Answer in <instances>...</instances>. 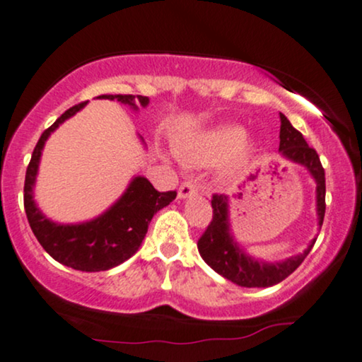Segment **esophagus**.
I'll list each match as a JSON object with an SVG mask.
<instances>
[{"instance_id": "1", "label": "esophagus", "mask_w": 362, "mask_h": 362, "mask_svg": "<svg viewBox=\"0 0 362 362\" xmlns=\"http://www.w3.org/2000/svg\"><path fill=\"white\" fill-rule=\"evenodd\" d=\"M197 185L194 182H184V184L180 185V189H178V199H189L190 195H195L197 194Z\"/></svg>"}]
</instances>
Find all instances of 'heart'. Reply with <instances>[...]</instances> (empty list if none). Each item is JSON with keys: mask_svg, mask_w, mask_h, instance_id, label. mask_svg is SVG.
I'll use <instances>...</instances> for the list:
<instances>
[{"mask_svg": "<svg viewBox=\"0 0 362 362\" xmlns=\"http://www.w3.org/2000/svg\"><path fill=\"white\" fill-rule=\"evenodd\" d=\"M245 141V130L239 125H218L205 132L195 140L178 145L180 158L194 165H214L234 153L235 160H244L249 153Z\"/></svg>", "mask_w": 362, "mask_h": 362, "instance_id": "heart-1", "label": "heart"}]
</instances>
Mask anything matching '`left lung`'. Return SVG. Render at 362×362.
Here are the masks:
<instances>
[{
	"label": "left lung",
	"instance_id": "obj_1",
	"mask_svg": "<svg viewBox=\"0 0 362 362\" xmlns=\"http://www.w3.org/2000/svg\"><path fill=\"white\" fill-rule=\"evenodd\" d=\"M279 139H281L279 152L282 153V157L308 168L315 180L317 221L321 228L324 214H326V175H324L319 155L314 148L309 147L303 134L296 130L282 113ZM212 222L197 242V247L202 259L215 272L240 287H271L282 282L304 262L315 244V239H313L303 254L282 260V262H264L245 254L232 237L230 222H228V197L222 194L212 195Z\"/></svg>",
	"mask_w": 362,
	"mask_h": 362
}]
</instances>
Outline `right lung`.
Wrapping results in <instances>:
<instances>
[{
  "instance_id": "add662e5",
  "label": "right lung",
  "mask_w": 362,
  "mask_h": 362,
  "mask_svg": "<svg viewBox=\"0 0 362 362\" xmlns=\"http://www.w3.org/2000/svg\"><path fill=\"white\" fill-rule=\"evenodd\" d=\"M98 98L117 100L139 110L147 107L148 97L141 95H100ZM88 102L68 108L40 136L31 155L25 177V210L33 234L47 252L59 264L81 272H100L117 267L140 249L148 223L160 209L177 197L175 190L158 192L145 177H135L120 199L102 215L81 223H57L41 214L33 200V187L45 141L63 122L80 112Z\"/></svg>"
}]
</instances>
